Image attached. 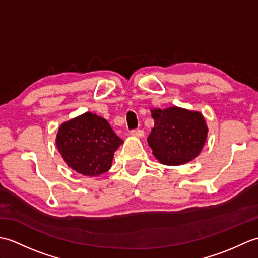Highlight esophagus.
I'll return each instance as SVG.
<instances>
[{
    "instance_id": "esophagus-1",
    "label": "esophagus",
    "mask_w": 258,
    "mask_h": 258,
    "mask_svg": "<svg viewBox=\"0 0 258 258\" xmlns=\"http://www.w3.org/2000/svg\"><path fill=\"white\" fill-rule=\"evenodd\" d=\"M130 134L132 136H138V138H142L144 135V131L143 130H132L130 132Z\"/></svg>"
}]
</instances>
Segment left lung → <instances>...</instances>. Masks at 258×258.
I'll use <instances>...</instances> for the list:
<instances>
[{
    "label": "left lung",
    "mask_w": 258,
    "mask_h": 258,
    "mask_svg": "<svg viewBox=\"0 0 258 258\" xmlns=\"http://www.w3.org/2000/svg\"><path fill=\"white\" fill-rule=\"evenodd\" d=\"M154 127L147 142L153 154L165 165H180L200 154L207 136L202 114L179 107L154 109Z\"/></svg>",
    "instance_id": "1"
}]
</instances>
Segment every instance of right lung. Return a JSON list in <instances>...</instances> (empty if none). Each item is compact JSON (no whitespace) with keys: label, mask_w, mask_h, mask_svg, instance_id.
Masks as SVG:
<instances>
[{"label":"right lung","mask_w":258,"mask_h":258,"mask_svg":"<svg viewBox=\"0 0 258 258\" xmlns=\"http://www.w3.org/2000/svg\"><path fill=\"white\" fill-rule=\"evenodd\" d=\"M123 140L96 114L85 113L62 124L56 145L68 165L85 176H97L111 167L114 152Z\"/></svg>","instance_id":"1"}]
</instances>
